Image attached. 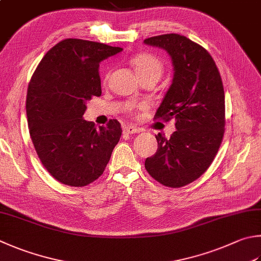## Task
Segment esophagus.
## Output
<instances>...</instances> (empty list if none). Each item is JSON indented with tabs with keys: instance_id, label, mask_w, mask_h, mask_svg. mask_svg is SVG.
<instances>
[{
	"instance_id": "1",
	"label": "esophagus",
	"mask_w": 261,
	"mask_h": 261,
	"mask_svg": "<svg viewBox=\"0 0 261 261\" xmlns=\"http://www.w3.org/2000/svg\"><path fill=\"white\" fill-rule=\"evenodd\" d=\"M142 132L140 128H137L135 126H132V125H127L124 127V133L126 134H136V133H140Z\"/></svg>"
}]
</instances>
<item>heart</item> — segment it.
<instances>
[{
    "label": "heart",
    "mask_w": 261,
    "mask_h": 261,
    "mask_svg": "<svg viewBox=\"0 0 261 261\" xmlns=\"http://www.w3.org/2000/svg\"><path fill=\"white\" fill-rule=\"evenodd\" d=\"M130 63L133 67L135 68L136 72L139 73L141 80H145V78H160V76L164 72V63L160 59L152 53H139L130 59ZM109 73L105 76V81L108 80ZM137 109V106H128L126 108V111L129 115H134Z\"/></svg>",
    "instance_id": "obj_1"
}]
</instances>
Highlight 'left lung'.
Segmentation results:
<instances>
[{
	"mask_svg": "<svg viewBox=\"0 0 261 261\" xmlns=\"http://www.w3.org/2000/svg\"><path fill=\"white\" fill-rule=\"evenodd\" d=\"M164 48L174 65L173 84L154 119L175 120L170 139L159 134L158 150L145 160L151 177L167 188H181L205 173L225 133V93L214 59L204 47L178 34L144 39Z\"/></svg>",
	"mask_w": 261,
	"mask_h": 261,
	"instance_id": "1",
	"label": "left lung"
}]
</instances>
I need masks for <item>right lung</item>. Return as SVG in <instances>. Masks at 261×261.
<instances>
[{"label": "right lung", "instance_id": "add662e5", "mask_svg": "<svg viewBox=\"0 0 261 261\" xmlns=\"http://www.w3.org/2000/svg\"><path fill=\"white\" fill-rule=\"evenodd\" d=\"M121 47L67 38L48 50L28 84L26 112L35 151L50 175L75 188L103 174L121 136L110 119L96 128L83 119L86 102L101 95L99 63Z\"/></svg>", "mask_w": 261, "mask_h": 261}]
</instances>
